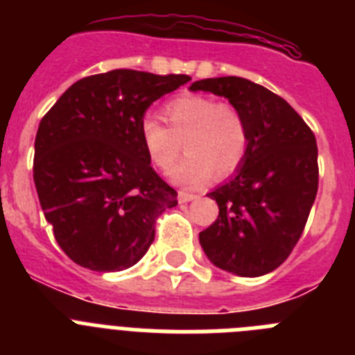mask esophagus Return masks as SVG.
<instances>
[{"mask_svg": "<svg viewBox=\"0 0 355 355\" xmlns=\"http://www.w3.org/2000/svg\"><path fill=\"white\" fill-rule=\"evenodd\" d=\"M196 198V195H193V193H189V191H178V202H180V204H187V202H191V200H195Z\"/></svg>", "mask_w": 355, "mask_h": 355, "instance_id": "1", "label": "esophagus"}]
</instances>
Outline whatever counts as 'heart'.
<instances>
[{"mask_svg":"<svg viewBox=\"0 0 355 355\" xmlns=\"http://www.w3.org/2000/svg\"><path fill=\"white\" fill-rule=\"evenodd\" d=\"M162 119L146 117L141 122V142L155 168L171 171L178 155L187 151L173 173L186 186H200L211 175L225 178L242 168L249 151V126L243 113L229 103L213 97L184 94L164 104Z\"/></svg>","mask_w":355,"mask_h":355,"instance_id":"1","label":"heart"}]
</instances>
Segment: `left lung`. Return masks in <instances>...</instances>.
I'll list each match as a JSON object with an SVG mask.
<instances>
[{
    "mask_svg": "<svg viewBox=\"0 0 355 355\" xmlns=\"http://www.w3.org/2000/svg\"><path fill=\"white\" fill-rule=\"evenodd\" d=\"M234 104L249 126L247 159L231 180L209 193L218 218L200 233L216 267L256 278L278 269L296 247L318 193V146L296 110L243 77L195 81Z\"/></svg>",
    "mask_w": 355,
    "mask_h": 355,
    "instance_id": "left-lung-1",
    "label": "left lung"
}]
</instances>
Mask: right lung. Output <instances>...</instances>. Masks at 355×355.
I'll use <instances>...</instances> for the list:
<instances>
[{"instance_id": "right-lung-1", "label": "right lung", "mask_w": 355, "mask_h": 355, "mask_svg": "<svg viewBox=\"0 0 355 355\" xmlns=\"http://www.w3.org/2000/svg\"><path fill=\"white\" fill-rule=\"evenodd\" d=\"M189 76L112 70L73 83L35 135L34 182L64 254L97 272L124 270L155 240V222L177 191L141 142L146 110Z\"/></svg>"}]
</instances>
